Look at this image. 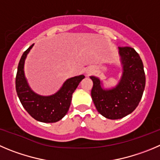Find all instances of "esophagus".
I'll return each mask as SVG.
<instances>
[{
  "label": "esophagus",
  "instance_id": "1",
  "mask_svg": "<svg viewBox=\"0 0 160 160\" xmlns=\"http://www.w3.org/2000/svg\"><path fill=\"white\" fill-rule=\"evenodd\" d=\"M92 70H88L87 71V74H88V75H91V74H92Z\"/></svg>",
  "mask_w": 160,
  "mask_h": 160
}]
</instances>
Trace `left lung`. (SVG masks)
<instances>
[{
	"label": "left lung",
	"mask_w": 160,
	"mask_h": 160,
	"mask_svg": "<svg viewBox=\"0 0 160 160\" xmlns=\"http://www.w3.org/2000/svg\"><path fill=\"white\" fill-rule=\"evenodd\" d=\"M123 64V76L115 88L105 91L100 80L93 81L92 98L99 114L109 119H120L131 114L138 106L145 87V73L142 60L130 46H119Z\"/></svg>",
	"instance_id": "1"
}]
</instances>
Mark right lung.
Returning <instances> with one entry per match:
<instances>
[{
	"label": "right lung",
	"mask_w": 160,
	"mask_h": 160,
	"mask_svg": "<svg viewBox=\"0 0 160 160\" xmlns=\"http://www.w3.org/2000/svg\"><path fill=\"white\" fill-rule=\"evenodd\" d=\"M31 45L25 50L19 60L16 77V90L19 101L28 114L35 120L45 123H52L61 120L67 114L72 95L84 76L68 79L61 90L51 96H40L31 90L23 72V65L27 54L32 48Z\"/></svg>",
	"instance_id": "add662e5"
}]
</instances>
